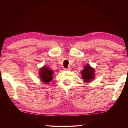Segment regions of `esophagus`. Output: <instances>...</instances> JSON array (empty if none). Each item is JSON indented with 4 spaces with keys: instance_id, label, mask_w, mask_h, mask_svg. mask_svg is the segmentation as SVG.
<instances>
[{
    "instance_id": "esophagus-1",
    "label": "esophagus",
    "mask_w": 128,
    "mask_h": 128,
    "mask_svg": "<svg viewBox=\"0 0 128 128\" xmlns=\"http://www.w3.org/2000/svg\"><path fill=\"white\" fill-rule=\"evenodd\" d=\"M64 70H65L69 71V70H71V68H66V69H65Z\"/></svg>"
}]
</instances>
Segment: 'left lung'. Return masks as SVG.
Returning a JSON list of instances; mask_svg holds the SVG:
<instances>
[{
	"instance_id": "8db88e82",
	"label": "left lung",
	"mask_w": 128,
	"mask_h": 128,
	"mask_svg": "<svg viewBox=\"0 0 128 128\" xmlns=\"http://www.w3.org/2000/svg\"><path fill=\"white\" fill-rule=\"evenodd\" d=\"M82 78L84 82L89 83L95 78V69L91 66L89 64H86L84 68L81 71Z\"/></svg>"
}]
</instances>
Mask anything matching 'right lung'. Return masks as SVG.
<instances>
[{
  "label": "right lung",
  "mask_w": 128,
  "mask_h": 128,
  "mask_svg": "<svg viewBox=\"0 0 128 128\" xmlns=\"http://www.w3.org/2000/svg\"><path fill=\"white\" fill-rule=\"evenodd\" d=\"M54 71L50 69V67L47 66H43L40 69L39 77L41 81L43 83L48 84L53 79Z\"/></svg>",
  "instance_id": "add662e5"
}]
</instances>
